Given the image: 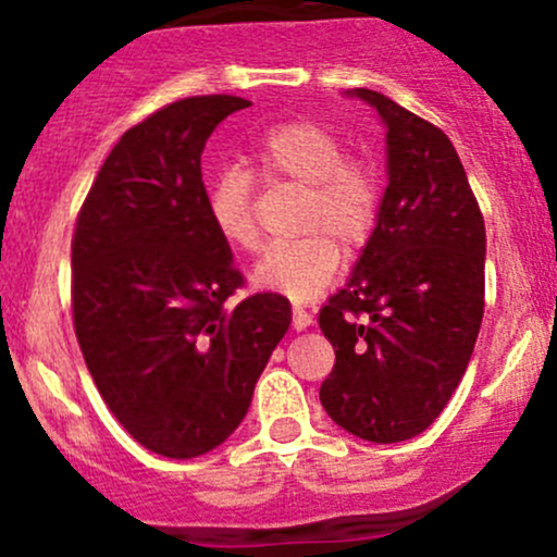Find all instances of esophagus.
<instances>
[{"label": "esophagus", "instance_id": "obj_1", "mask_svg": "<svg viewBox=\"0 0 557 557\" xmlns=\"http://www.w3.org/2000/svg\"><path fill=\"white\" fill-rule=\"evenodd\" d=\"M312 325V314L305 310V307H294V329L305 331Z\"/></svg>", "mask_w": 557, "mask_h": 557}]
</instances>
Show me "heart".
Wrapping results in <instances>:
<instances>
[{"label":"heart","mask_w":557,"mask_h":557,"mask_svg":"<svg viewBox=\"0 0 557 557\" xmlns=\"http://www.w3.org/2000/svg\"><path fill=\"white\" fill-rule=\"evenodd\" d=\"M263 177L307 185L305 239L274 245L256 263L252 280L294 301L323 294L339 269V247H361L377 226L383 180L367 159L347 156L345 143L323 123L294 117L269 126L252 145ZM258 180L245 166L228 164L207 185V215L232 247L256 250L261 228L256 218ZM332 236L329 238L327 234Z\"/></svg>","instance_id":"obj_1"}]
</instances>
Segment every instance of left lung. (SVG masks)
<instances>
[{"label":"left lung","mask_w":557,"mask_h":557,"mask_svg":"<svg viewBox=\"0 0 557 557\" xmlns=\"http://www.w3.org/2000/svg\"><path fill=\"white\" fill-rule=\"evenodd\" d=\"M352 94L387 126V188L350 283L320 310L336 352L320 404L350 434L391 445L429 429L469 367L485 312V221L440 126L385 94Z\"/></svg>","instance_id":"1"}]
</instances>
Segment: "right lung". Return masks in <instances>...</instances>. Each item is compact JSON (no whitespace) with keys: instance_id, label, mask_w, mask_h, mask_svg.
I'll list each match as a JSON object with an SVG mask.
<instances>
[{"instance_id":"right-lung-1","label":"right lung","mask_w":557,"mask_h":557,"mask_svg":"<svg viewBox=\"0 0 557 557\" xmlns=\"http://www.w3.org/2000/svg\"><path fill=\"white\" fill-rule=\"evenodd\" d=\"M250 102L207 94L128 128L72 234V320L117 423L150 453L196 458L228 440L290 325L285 296L245 285L207 215L201 150Z\"/></svg>"}]
</instances>
